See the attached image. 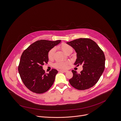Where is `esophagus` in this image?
Segmentation results:
<instances>
[{
    "mask_svg": "<svg viewBox=\"0 0 121 121\" xmlns=\"http://www.w3.org/2000/svg\"><path fill=\"white\" fill-rule=\"evenodd\" d=\"M59 72H64V73H66L67 72V70H59Z\"/></svg>",
    "mask_w": 121,
    "mask_h": 121,
    "instance_id": "obj_1",
    "label": "esophagus"
}]
</instances>
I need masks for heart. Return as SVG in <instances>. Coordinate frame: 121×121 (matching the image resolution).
Listing matches in <instances>:
<instances>
[{"label":"heart","mask_w":121,"mask_h":121,"mask_svg":"<svg viewBox=\"0 0 121 121\" xmlns=\"http://www.w3.org/2000/svg\"><path fill=\"white\" fill-rule=\"evenodd\" d=\"M58 48L61 49L63 52L66 53V54L69 53L70 52L73 51V48L69 45L66 44V43H62L60 45ZM55 52V48H51L48 52V57L49 60H52L54 58V53ZM68 64V62H64V61H57L54 65L55 67L59 69H65L67 67V66Z\"/></svg>","instance_id":"b5f03b06"}]
</instances>
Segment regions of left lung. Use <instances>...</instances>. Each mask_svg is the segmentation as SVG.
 Here are the masks:
<instances>
[{
  "mask_svg": "<svg viewBox=\"0 0 121 121\" xmlns=\"http://www.w3.org/2000/svg\"><path fill=\"white\" fill-rule=\"evenodd\" d=\"M67 44L77 53L74 65H83V70L78 73L72 70L73 77L69 81L72 86L84 90L94 86L99 81L105 69V57L102 49L92 39L80 38Z\"/></svg>",
  "mask_w": 121,
  "mask_h": 121,
  "instance_id": "obj_1",
  "label": "left lung"
}]
</instances>
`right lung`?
<instances>
[{"label": "right lung", "instance_id": "1", "mask_svg": "<svg viewBox=\"0 0 121 121\" xmlns=\"http://www.w3.org/2000/svg\"><path fill=\"white\" fill-rule=\"evenodd\" d=\"M60 42V40H38L22 53L18 66L19 73L24 85L33 92L42 94L53 84L58 71L53 69L48 73H46L43 65L48 63V51Z\"/></svg>", "mask_w": 121, "mask_h": 121}]
</instances>
